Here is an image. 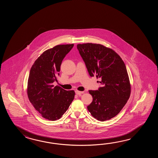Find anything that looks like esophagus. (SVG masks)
I'll return each mask as SVG.
<instances>
[{"mask_svg": "<svg viewBox=\"0 0 158 158\" xmlns=\"http://www.w3.org/2000/svg\"><path fill=\"white\" fill-rule=\"evenodd\" d=\"M75 92H76V94H77V95H81V94H83L84 93V91H80L78 90L76 91Z\"/></svg>", "mask_w": 158, "mask_h": 158, "instance_id": "1", "label": "esophagus"}]
</instances>
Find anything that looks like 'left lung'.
Here are the masks:
<instances>
[{"mask_svg": "<svg viewBox=\"0 0 158 158\" xmlns=\"http://www.w3.org/2000/svg\"><path fill=\"white\" fill-rule=\"evenodd\" d=\"M91 77L100 78L102 86L89 90L93 102L88 111L98 120L114 118L127 103L131 95V84L123 60L114 51L100 44L77 45Z\"/></svg>", "mask_w": 158, "mask_h": 158, "instance_id": "8db88e82", "label": "left lung"}]
</instances>
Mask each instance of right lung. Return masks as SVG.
Here are the masks:
<instances>
[{"instance_id":"obj_1","label":"right lung","mask_w":158,"mask_h":158,"mask_svg":"<svg viewBox=\"0 0 158 158\" xmlns=\"http://www.w3.org/2000/svg\"><path fill=\"white\" fill-rule=\"evenodd\" d=\"M73 46L61 44L45 51L30 69L28 98L42 117L51 121L60 118L74 99V90H65L52 85L57 81L62 61Z\"/></svg>"}]
</instances>
